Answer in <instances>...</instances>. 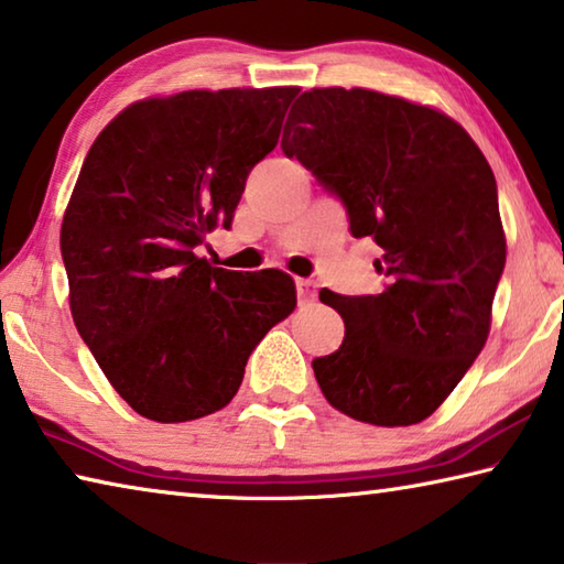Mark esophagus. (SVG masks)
<instances>
[{
	"instance_id": "1",
	"label": "esophagus",
	"mask_w": 564,
	"mask_h": 564,
	"mask_svg": "<svg viewBox=\"0 0 564 564\" xmlns=\"http://www.w3.org/2000/svg\"><path fill=\"white\" fill-rule=\"evenodd\" d=\"M294 284H297L300 302H312L317 297V282L315 280H304V276H297Z\"/></svg>"
}]
</instances>
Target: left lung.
Masks as SVG:
<instances>
[{
	"label": "left lung",
	"mask_w": 564,
	"mask_h": 564,
	"mask_svg": "<svg viewBox=\"0 0 564 564\" xmlns=\"http://www.w3.org/2000/svg\"><path fill=\"white\" fill-rule=\"evenodd\" d=\"M282 152L343 202L352 237L382 249L380 294L319 292L345 319L337 352L312 359L322 394L359 422H422L490 335L507 249L490 164L455 119L359 87L304 91Z\"/></svg>",
	"instance_id": "left-lung-1"
}]
</instances>
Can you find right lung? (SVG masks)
Masks as SVG:
<instances>
[{
  "label": "right lung",
  "instance_id": "right-lung-1",
  "mask_svg": "<svg viewBox=\"0 0 564 564\" xmlns=\"http://www.w3.org/2000/svg\"><path fill=\"white\" fill-rule=\"evenodd\" d=\"M297 87L144 99L91 144L62 221L79 337L119 397L154 422L229 404L252 349L297 304L280 270L195 254L232 227L247 174L280 142Z\"/></svg>",
  "mask_w": 564,
  "mask_h": 564
}]
</instances>
